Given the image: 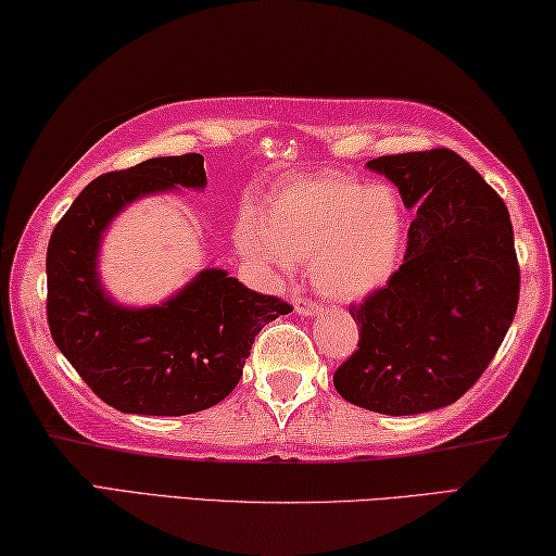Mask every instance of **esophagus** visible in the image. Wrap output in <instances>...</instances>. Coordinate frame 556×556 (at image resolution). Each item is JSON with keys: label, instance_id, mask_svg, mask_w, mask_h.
<instances>
[{"label": "esophagus", "instance_id": "34e87169", "mask_svg": "<svg viewBox=\"0 0 556 556\" xmlns=\"http://www.w3.org/2000/svg\"><path fill=\"white\" fill-rule=\"evenodd\" d=\"M293 307H295V313H298L300 317H313V315L323 313V307H319L317 303H313V300H305V298H295Z\"/></svg>", "mask_w": 556, "mask_h": 556}]
</instances>
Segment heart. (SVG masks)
I'll list each match as a JSON object with an SVG mask.
<instances>
[{"instance_id":"b5f03b06","label":"heart","mask_w":556,"mask_h":556,"mask_svg":"<svg viewBox=\"0 0 556 556\" xmlns=\"http://www.w3.org/2000/svg\"><path fill=\"white\" fill-rule=\"evenodd\" d=\"M405 210L391 185L323 173L273 192L261 217L241 219L237 247L261 273L309 261L319 293L364 300L388 283L401 258Z\"/></svg>"}]
</instances>
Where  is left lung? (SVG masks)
<instances>
[{
  "mask_svg": "<svg viewBox=\"0 0 556 556\" xmlns=\"http://www.w3.org/2000/svg\"><path fill=\"white\" fill-rule=\"evenodd\" d=\"M415 212L403 266L349 307L358 349L337 368L344 401L381 415H420L459 401L513 325L520 295L505 202L450 149L366 163Z\"/></svg>",
  "mask_w": 556,
  "mask_h": 556,
  "instance_id": "8db88e82",
  "label": "left lung"
}]
</instances>
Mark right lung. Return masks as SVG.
<instances>
[{"label": "right lung", "mask_w": 556, "mask_h": 556, "mask_svg": "<svg viewBox=\"0 0 556 556\" xmlns=\"http://www.w3.org/2000/svg\"><path fill=\"white\" fill-rule=\"evenodd\" d=\"M207 188L200 153L104 173L77 194L48 241V327L61 354L106 405L131 415L207 410L237 388L251 344L290 307L204 268L161 305L126 307L97 270L104 231L146 194Z\"/></svg>", "instance_id": "1"}]
</instances>
